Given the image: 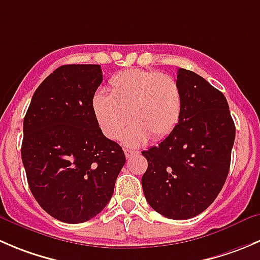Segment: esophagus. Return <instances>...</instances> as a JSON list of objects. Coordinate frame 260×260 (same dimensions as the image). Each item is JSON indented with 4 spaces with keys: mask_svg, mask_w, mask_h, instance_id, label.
I'll return each mask as SVG.
<instances>
[{
    "mask_svg": "<svg viewBox=\"0 0 260 260\" xmlns=\"http://www.w3.org/2000/svg\"><path fill=\"white\" fill-rule=\"evenodd\" d=\"M124 153H125V157L129 158V157H132V156L137 155L138 152H137V151H135V150H129V148H125Z\"/></svg>",
    "mask_w": 260,
    "mask_h": 260,
    "instance_id": "esophagus-1",
    "label": "esophagus"
}]
</instances>
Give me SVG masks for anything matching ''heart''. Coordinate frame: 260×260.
Returning <instances> with one entry per match:
<instances>
[{
	"instance_id": "heart-1",
	"label": "heart",
	"mask_w": 260,
	"mask_h": 260,
	"mask_svg": "<svg viewBox=\"0 0 260 260\" xmlns=\"http://www.w3.org/2000/svg\"><path fill=\"white\" fill-rule=\"evenodd\" d=\"M91 109L102 132L117 140L123 136L128 146H141L148 138L158 141L170 135L183 112V94L178 81L157 71L128 70L113 76L109 95L96 91Z\"/></svg>"
}]
</instances>
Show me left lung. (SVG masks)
<instances>
[{"mask_svg":"<svg viewBox=\"0 0 260 260\" xmlns=\"http://www.w3.org/2000/svg\"><path fill=\"white\" fill-rule=\"evenodd\" d=\"M183 112L173 132L143 151L142 188L148 205L171 220L202 213L228 178L235 124L225 95L202 76L179 69Z\"/></svg>","mask_w":260,"mask_h":260,"instance_id":"8db88e82","label":"left lung"}]
</instances>
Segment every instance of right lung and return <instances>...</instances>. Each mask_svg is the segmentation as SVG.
<instances>
[{
    "instance_id": "add662e5",
    "label": "right lung",
    "mask_w": 260,
    "mask_h": 260,
    "mask_svg": "<svg viewBox=\"0 0 260 260\" xmlns=\"http://www.w3.org/2000/svg\"><path fill=\"white\" fill-rule=\"evenodd\" d=\"M99 64H64L35 90L24 118L21 158L40 207L67 223L104 210L125 164L122 147L103 135L91 98Z\"/></svg>"
}]
</instances>
